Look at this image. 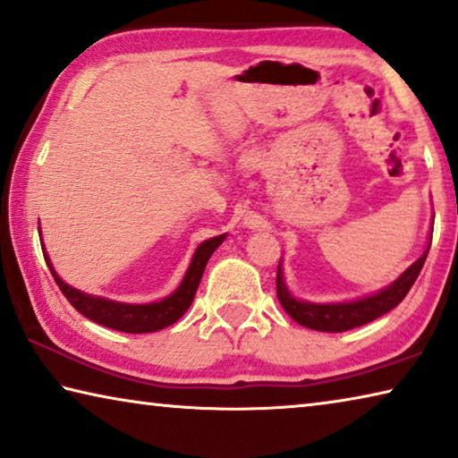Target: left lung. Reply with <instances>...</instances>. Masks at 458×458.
<instances>
[{
  "label": "left lung",
  "instance_id": "8db88e82",
  "mask_svg": "<svg viewBox=\"0 0 458 458\" xmlns=\"http://www.w3.org/2000/svg\"><path fill=\"white\" fill-rule=\"evenodd\" d=\"M432 242V236H430ZM430 242H428L424 255L420 257L416 263L410 265L399 277L387 285L381 292H377L369 297H360L354 301H343V303H310L301 301L289 293L283 279L281 263L277 267V297L281 301L283 310L293 318L297 324L306 326V328L318 330V332H346L352 328H359L362 324H369L377 320V318L387 314L394 310L399 301L403 300L416 283L420 271L426 263L428 250H430Z\"/></svg>",
  "mask_w": 458,
  "mask_h": 458
}]
</instances>
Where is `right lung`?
Returning <instances> with one entry per match:
<instances>
[{
  "label": "right lung",
  "mask_w": 458,
  "mask_h": 458,
  "mask_svg": "<svg viewBox=\"0 0 458 458\" xmlns=\"http://www.w3.org/2000/svg\"><path fill=\"white\" fill-rule=\"evenodd\" d=\"M224 238H226V234L214 236L209 238V241L201 242L193 252L190 268H187L181 285L169 297H165L161 301H152V303H122V301L106 300V297H96V295L79 292V289L67 285V283L56 275L53 263H50V259L47 255V250L42 249V252H45V260L50 268V273H53L56 285H59L63 295L67 297L71 306L75 308L79 314L89 318V320H93L96 324L106 326V328L128 332V334H144V332L163 330L166 326L175 324L179 318L190 310L195 292H198L199 287L203 268H206L209 257L214 255V250L224 242Z\"/></svg>",
  "instance_id": "1"
}]
</instances>
